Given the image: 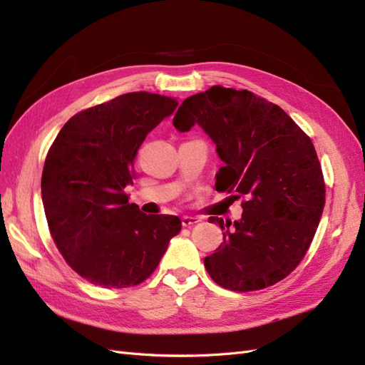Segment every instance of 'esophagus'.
<instances>
[{"label":"esophagus","instance_id":"esophagus-1","mask_svg":"<svg viewBox=\"0 0 365 365\" xmlns=\"http://www.w3.org/2000/svg\"><path fill=\"white\" fill-rule=\"evenodd\" d=\"M198 221H200L198 217H192V215H184V217L181 218V223H182V226H185V227H189V226H192V225H197Z\"/></svg>","mask_w":365,"mask_h":365}]
</instances>
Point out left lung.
<instances>
[{
	"label": "left lung",
	"instance_id": "left-lung-1",
	"mask_svg": "<svg viewBox=\"0 0 365 365\" xmlns=\"http://www.w3.org/2000/svg\"><path fill=\"white\" fill-rule=\"evenodd\" d=\"M195 123L223 161L215 189L246 200L234 225L209 218L225 232L204 266L226 289L271 287L304 259L322 217L325 184L313 142L280 106L220 85L187 97L178 108V131Z\"/></svg>",
	"mask_w": 365,
	"mask_h": 365
}]
</instances>
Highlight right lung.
Here are the masks:
<instances>
[{
	"label": "right lung",
	"mask_w": 365,
	"mask_h": 365,
	"mask_svg": "<svg viewBox=\"0 0 365 365\" xmlns=\"http://www.w3.org/2000/svg\"><path fill=\"white\" fill-rule=\"evenodd\" d=\"M176 106L172 97L123 94L73 115L52 144L41 175L44 213L58 251L88 282L138 285L180 234V218L145 215L123 193L140 144Z\"/></svg>",
	"instance_id": "obj_1"
}]
</instances>
